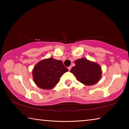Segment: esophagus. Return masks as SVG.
Wrapping results in <instances>:
<instances>
[{"instance_id":"34e87169","label":"esophagus","mask_w":129,"mask_h":129,"mask_svg":"<svg viewBox=\"0 0 129 129\" xmlns=\"http://www.w3.org/2000/svg\"><path fill=\"white\" fill-rule=\"evenodd\" d=\"M72 68V67H69L68 68V69L69 71H71V69Z\"/></svg>"}]
</instances>
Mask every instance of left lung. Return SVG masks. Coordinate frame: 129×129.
<instances>
[{
    "mask_svg": "<svg viewBox=\"0 0 129 129\" xmlns=\"http://www.w3.org/2000/svg\"><path fill=\"white\" fill-rule=\"evenodd\" d=\"M75 64L70 72L78 81L86 85H92L99 81L102 74L100 65L84 58L76 60Z\"/></svg>",
    "mask_w": 129,
    "mask_h": 129,
    "instance_id": "8db88e82",
    "label": "left lung"
}]
</instances>
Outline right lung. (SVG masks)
<instances>
[{
    "mask_svg": "<svg viewBox=\"0 0 129 129\" xmlns=\"http://www.w3.org/2000/svg\"><path fill=\"white\" fill-rule=\"evenodd\" d=\"M68 71L61 60L49 58L39 62L32 71L34 81L43 89H51L59 82L63 74Z\"/></svg>",
    "mask_w": 129,
    "mask_h": 129,
    "instance_id": "right-lung-1",
    "label": "right lung"
}]
</instances>
